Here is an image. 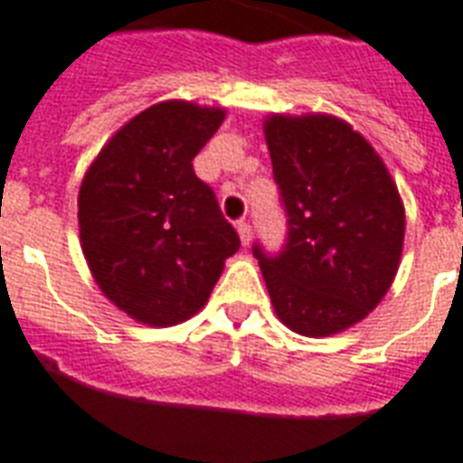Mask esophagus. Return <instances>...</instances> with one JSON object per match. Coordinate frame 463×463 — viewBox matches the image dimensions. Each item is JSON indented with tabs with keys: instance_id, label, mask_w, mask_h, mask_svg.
Returning a JSON list of instances; mask_svg holds the SVG:
<instances>
[{
	"instance_id": "esophagus-1",
	"label": "esophagus",
	"mask_w": 463,
	"mask_h": 463,
	"mask_svg": "<svg viewBox=\"0 0 463 463\" xmlns=\"http://www.w3.org/2000/svg\"><path fill=\"white\" fill-rule=\"evenodd\" d=\"M238 232H240V240H242V244H250L251 225L247 223V221H238Z\"/></svg>"
}]
</instances>
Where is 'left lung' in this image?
I'll use <instances>...</instances> for the list:
<instances>
[{"instance_id":"8db88e82","label":"left lung","mask_w":463,"mask_h":463,"mask_svg":"<svg viewBox=\"0 0 463 463\" xmlns=\"http://www.w3.org/2000/svg\"><path fill=\"white\" fill-rule=\"evenodd\" d=\"M264 133L288 238L278 254L251 251L278 318L299 335H335L392 285L404 242L400 193L373 146L335 116L273 114Z\"/></svg>"}]
</instances>
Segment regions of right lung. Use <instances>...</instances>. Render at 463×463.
<instances>
[{"mask_svg":"<svg viewBox=\"0 0 463 463\" xmlns=\"http://www.w3.org/2000/svg\"><path fill=\"white\" fill-rule=\"evenodd\" d=\"M219 107L161 101L101 146L78 194L82 254L99 290L146 326L194 317L240 250L193 159L223 123Z\"/></svg>","mask_w":463,"mask_h":463,"instance_id":"1","label":"right lung"}]
</instances>
